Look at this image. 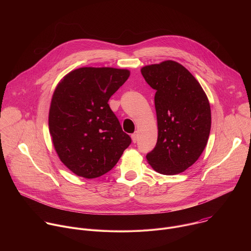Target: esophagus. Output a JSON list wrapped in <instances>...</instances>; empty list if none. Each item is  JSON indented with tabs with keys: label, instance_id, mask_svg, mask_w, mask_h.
Instances as JSON below:
<instances>
[{
	"label": "esophagus",
	"instance_id": "obj_1",
	"mask_svg": "<svg viewBox=\"0 0 251 251\" xmlns=\"http://www.w3.org/2000/svg\"><path fill=\"white\" fill-rule=\"evenodd\" d=\"M131 138H132V142L133 143H136L138 141V133H134L131 135Z\"/></svg>",
	"mask_w": 251,
	"mask_h": 251
}]
</instances>
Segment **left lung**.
<instances>
[{
    "label": "left lung",
    "instance_id": "obj_1",
    "mask_svg": "<svg viewBox=\"0 0 251 251\" xmlns=\"http://www.w3.org/2000/svg\"><path fill=\"white\" fill-rule=\"evenodd\" d=\"M141 74L156 90L158 140L147 161L160 174H180L196 163L206 146L211 125L207 96L176 61L146 65Z\"/></svg>",
    "mask_w": 251,
    "mask_h": 251
}]
</instances>
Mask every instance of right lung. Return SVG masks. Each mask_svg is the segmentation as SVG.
<instances>
[{"mask_svg":"<svg viewBox=\"0 0 251 251\" xmlns=\"http://www.w3.org/2000/svg\"><path fill=\"white\" fill-rule=\"evenodd\" d=\"M129 76L128 69L80 67L55 87L49 113L50 134L60 161L75 175L101 176L131 144L108 104Z\"/></svg>","mask_w":251,"mask_h":251,"instance_id":"add662e5","label":"right lung"}]
</instances>
